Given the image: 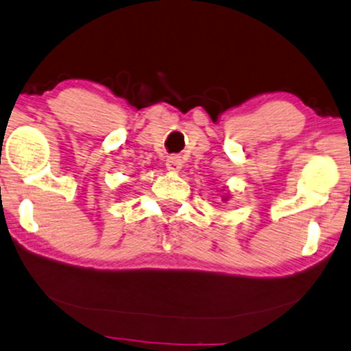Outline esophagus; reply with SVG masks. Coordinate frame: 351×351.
Instances as JSON below:
<instances>
[{
    "mask_svg": "<svg viewBox=\"0 0 351 351\" xmlns=\"http://www.w3.org/2000/svg\"><path fill=\"white\" fill-rule=\"evenodd\" d=\"M165 167L169 169V171H180V167H182V159H180L179 156H169L167 160H165Z\"/></svg>",
    "mask_w": 351,
    "mask_h": 351,
    "instance_id": "34e87169",
    "label": "esophagus"
}]
</instances>
